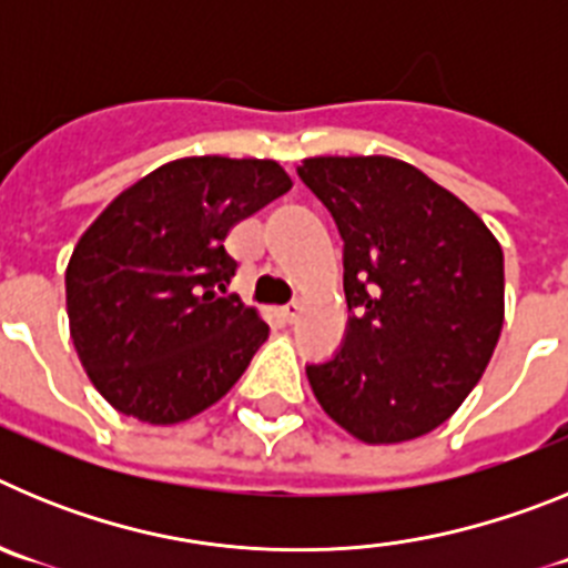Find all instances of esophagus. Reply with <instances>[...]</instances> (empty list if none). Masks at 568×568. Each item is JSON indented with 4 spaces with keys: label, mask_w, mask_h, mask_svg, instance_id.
Segmentation results:
<instances>
[{
    "label": "esophagus",
    "mask_w": 568,
    "mask_h": 568,
    "mask_svg": "<svg viewBox=\"0 0 568 568\" xmlns=\"http://www.w3.org/2000/svg\"><path fill=\"white\" fill-rule=\"evenodd\" d=\"M298 313H301V304H298V301H290V304H284V307L278 310V315H281V318H284V321H287V324H293V321L298 318Z\"/></svg>",
    "instance_id": "esophagus-1"
}]
</instances>
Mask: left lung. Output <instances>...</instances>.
I'll return each instance as SVG.
<instances>
[{"mask_svg":"<svg viewBox=\"0 0 568 568\" xmlns=\"http://www.w3.org/2000/svg\"><path fill=\"white\" fill-rule=\"evenodd\" d=\"M344 239L346 333L307 364L324 413L364 444L433 433L464 404L504 327V250L458 195L386 155L298 168Z\"/></svg>","mask_w":568,"mask_h":568,"instance_id":"1","label":"left lung"}]
</instances>
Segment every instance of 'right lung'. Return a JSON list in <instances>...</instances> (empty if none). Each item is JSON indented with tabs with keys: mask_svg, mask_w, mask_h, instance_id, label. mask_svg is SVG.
<instances>
[{
	"mask_svg": "<svg viewBox=\"0 0 568 568\" xmlns=\"http://www.w3.org/2000/svg\"><path fill=\"white\" fill-rule=\"evenodd\" d=\"M293 187L267 159L193 155L108 204L70 255V338L102 398L179 424L224 398L270 327L227 293L233 224Z\"/></svg>",
	"mask_w": 568,
	"mask_h": 568,
	"instance_id": "1",
	"label": "right lung"
}]
</instances>
